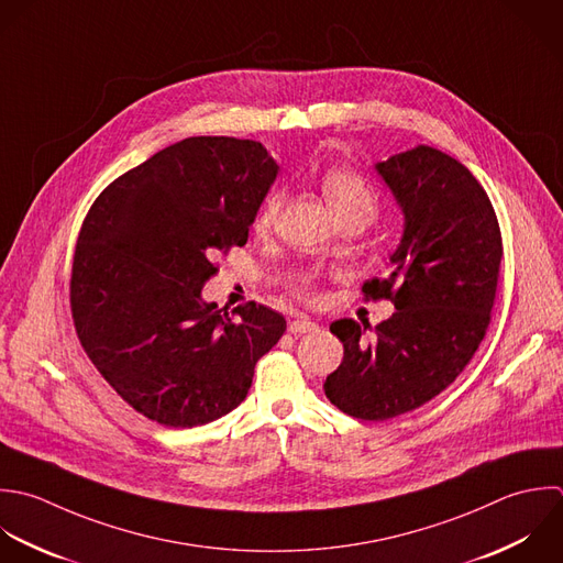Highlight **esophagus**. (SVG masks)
<instances>
[{
	"label": "esophagus",
	"mask_w": 563,
	"mask_h": 563,
	"mask_svg": "<svg viewBox=\"0 0 563 563\" xmlns=\"http://www.w3.org/2000/svg\"><path fill=\"white\" fill-rule=\"evenodd\" d=\"M313 331H318V324L313 320H309V318H298V320L289 322V333H294V335L313 333Z\"/></svg>",
	"instance_id": "esophagus-1"
}]
</instances>
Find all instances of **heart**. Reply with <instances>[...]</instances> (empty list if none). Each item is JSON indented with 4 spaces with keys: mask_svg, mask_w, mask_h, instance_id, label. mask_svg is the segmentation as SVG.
<instances>
[{
    "mask_svg": "<svg viewBox=\"0 0 563 563\" xmlns=\"http://www.w3.org/2000/svg\"><path fill=\"white\" fill-rule=\"evenodd\" d=\"M322 188L335 217L362 214L364 219L371 221L377 214L375 190L368 186L366 179H362L351 170H327L322 177ZM280 206H283V190H272L256 212L254 228L267 230L274 223Z\"/></svg>",
    "mask_w": 563,
    "mask_h": 563,
    "instance_id": "heart-1",
    "label": "heart"
}]
</instances>
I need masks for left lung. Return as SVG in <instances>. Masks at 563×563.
Wrapping results in <instances>:
<instances>
[{
    "label": "left lung",
    "instance_id": "1",
    "mask_svg": "<svg viewBox=\"0 0 563 563\" xmlns=\"http://www.w3.org/2000/svg\"><path fill=\"white\" fill-rule=\"evenodd\" d=\"M375 170L404 212V234L390 274L362 291L397 311L375 329L333 322L344 360L324 382L329 401L364 421L410 412L463 373L489 327L503 261L494 206L459 159L419 144Z\"/></svg>",
    "mask_w": 563,
    "mask_h": 563
}]
</instances>
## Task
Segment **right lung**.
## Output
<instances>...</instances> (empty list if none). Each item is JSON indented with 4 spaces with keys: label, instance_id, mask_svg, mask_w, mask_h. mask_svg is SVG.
<instances>
[{
    "label": "right lung",
    "instance_id": "right-lung-1",
    "mask_svg": "<svg viewBox=\"0 0 563 563\" xmlns=\"http://www.w3.org/2000/svg\"><path fill=\"white\" fill-rule=\"evenodd\" d=\"M278 175L261 142L186 137L111 181L74 252L69 302L78 340L107 384L166 428L232 412L287 322L269 307L201 298L217 252L245 245Z\"/></svg>",
    "mask_w": 563,
    "mask_h": 563
}]
</instances>
